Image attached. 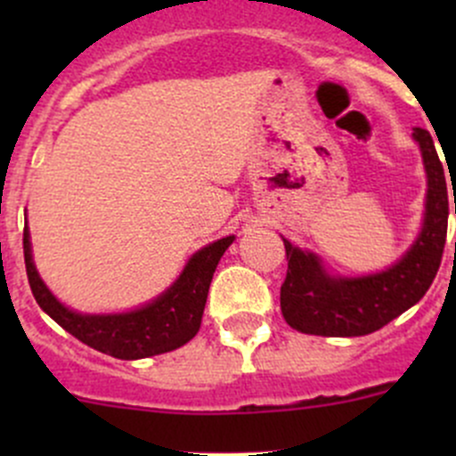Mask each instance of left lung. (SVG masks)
<instances>
[{"label": "left lung", "mask_w": 456, "mask_h": 456, "mask_svg": "<svg viewBox=\"0 0 456 456\" xmlns=\"http://www.w3.org/2000/svg\"><path fill=\"white\" fill-rule=\"evenodd\" d=\"M412 139L421 150L428 178L419 236L388 269L357 278L329 273L320 256L282 238L289 269L280 289V309L291 329L324 338H360L379 330L426 296L444 256L448 187L432 136L415 127Z\"/></svg>", "instance_id": "obj_1"}]
</instances>
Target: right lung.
Returning a JSON list of instances; mask_svg holds the SVG:
<instances>
[{"instance_id":"add662e5","label":"right lung","mask_w":456,"mask_h":456,"mask_svg":"<svg viewBox=\"0 0 456 456\" xmlns=\"http://www.w3.org/2000/svg\"><path fill=\"white\" fill-rule=\"evenodd\" d=\"M233 240L236 236H227L202 247L187 260L183 273L167 291L126 314H79L61 305L39 278L32 260L28 223L24 227V260L37 305L61 329L105 355L117 360H142L181 348L199 333L211 278Z\"/></svg>"}]
</instances>
